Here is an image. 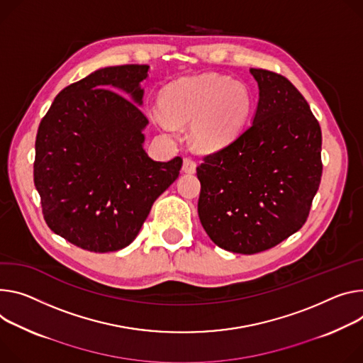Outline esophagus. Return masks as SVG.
Here are the masks:
<instances>
[{
  "instance_id": "esophagus-1",
  "label": "esophagus",
  "mask_w": 363,
  "mask_h": 363,
  "mask_svg": "<svg viewBox=\"0 0 363 363\" xmlns=\"http://www.w3.org/2000/svg\"><path fill=\"white\" fill-rule=\"evenodd\" d=\"M195 168H196V163L195 160H192L191 157H185L184 162H182V171L185 174H194L195 172Z\"/></svg>"
}]
</instances>
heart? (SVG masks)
I'll list each match as a JSON object with an SVG mask.
<instances>
[{"label": "heart", "instance_id": "heart-1", "mask_svg": "<svg viewBox=\"0 0 363 363\" xmlns=\"http://www.w3.org/2000/svg\"><path fill=\"white\" fill-rule=\"evenodd\" d=\"M155 124L167 135L175 124H191L192 143L204 152H218L232 145L245 130L253 108L250 89L227 77L207 74L186 78L164 88Z\"/></svg>", "mask_w": 363, "mask_h": 363}]
</instances>
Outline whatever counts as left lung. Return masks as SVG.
I'll list each match as a JSON object with an SVG mask.
<instances>
[{"label": "left lung", "mask_w": 363, "mask_h": 363, "mask_svg": "<svg viewBox=\"0 0 363 363\" xmlns=\"http://www.w3.org/2000/svg\"><path fill=\"white\" fill-rule=\"evenodd\" d=\"M259 86L252 124L196 168L200 221L221 249L253 255L306 223L321 181V128L285 77L250 69Z\"/></svg>", "instance_id": "left-lung-1"}]
</instances>
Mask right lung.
Returning a JSON list of instances; mask_svg holds the SVG:
<instances>
[{"label":"right lung","mask_w":363,"mask_h":363,"mask_svg":"<svg viewBox=\"0 0 363 363\" xmlns=\"http://www.w3.org/2000/svg\"><path fill=\"white\" fill-rule=\"evenodd\" d=\"M147 72V65L96 69L63 88L40 121L33 175L43 217L81 249L128 246L179 175V156L156 162L143 149Z\"/></svg>","instance_id":"right-lung-1"}]
</instances>
